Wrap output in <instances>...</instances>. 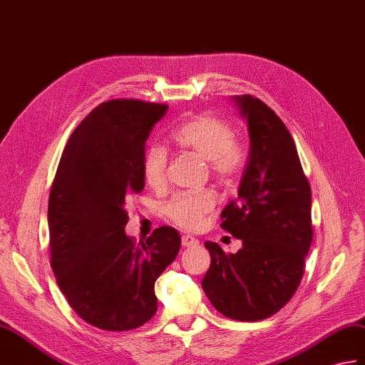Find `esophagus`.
Returning <instances> with one entry per match:
<instances>
[{
	"label": "esophagus",
	"instance_id": "obj_1",
	"mask_svg": "<svg viewBox=\"0 0 365 365\" xmlns=\"http://www.w3.org/2000/svg\"><path fill=\"white\" fill-rule=\"evenodd\" d=\"M199 241L196 238H192L190 235H183L182 236V245L183 247H194V245H197Z\"/></svg>",
	"mask_w": 365,
	"mask_h": 365
}]
</instances>
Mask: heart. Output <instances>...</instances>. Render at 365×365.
<instances>
[{
    "label": "heart",
    "instance_id": "heart-1",
    "mask_svg": "<svg viewBox=\"0 0 365 365\" xmlns=\"http://www.w3.org/2000/svg\"><path fill=\"white\" fill-rule=\"evenodd\" d=\"M171 140L180 150L207 162L210 173L219 182H228L240 173L245 160L242 141L233 127L222 118L211 113L192 116L171 133ZM143 179L150 188L162 190L168 177V152L162 146L146 149L141 162ZM215 194L205 190L179 194L165 205L169 221L186 230L197 228L202 219L213 211Z\"/></svg>",
    "mask_w": 365,
    "mask_h": 365
}]
</instances>
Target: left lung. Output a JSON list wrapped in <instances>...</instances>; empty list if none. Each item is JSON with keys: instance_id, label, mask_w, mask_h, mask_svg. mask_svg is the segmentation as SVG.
Segmentation results:
<instances>
[{"instance_id": "left-lung-1", "label": "left lung", "mask_w": 365, "mask_h": 365, "mask_svg": "<svg viewBox=\"0 0 365 365\" xmlns=\"http://www.w3.org/2000/svg\"><path fill=\"white\" fill-rule=\"evenodd\" d=\"M235 101L247 118L250 155L221 227L242 241V249L225 253L207 241L211 264L202 287L225 317L258 322L282 309L302 282L312 241L311 186L274 110L250 95Z\"/></svg>"}]
</instances>
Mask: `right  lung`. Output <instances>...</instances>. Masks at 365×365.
<instances>
[{
  "instance_id": "add662e5",
  "label": "right lung",
  "mask_w": 365,
  "mask_h": 365,
  "mask_svg": "<svg viewBox=\"0 0 365 365\" xmlns=\"http://www.w3.org/2000/svg\"><path fill=\"white\" fill-rule=\"evenodd\" d=\"M166 104L112 99L76 127L48 202L49 255L73 311L106 331L138 328L157 312L155 282L175 259L180 235L155 228L144 242L125 236V205L141 192L149 133Z\"/></svg>"
}]
</instances>
